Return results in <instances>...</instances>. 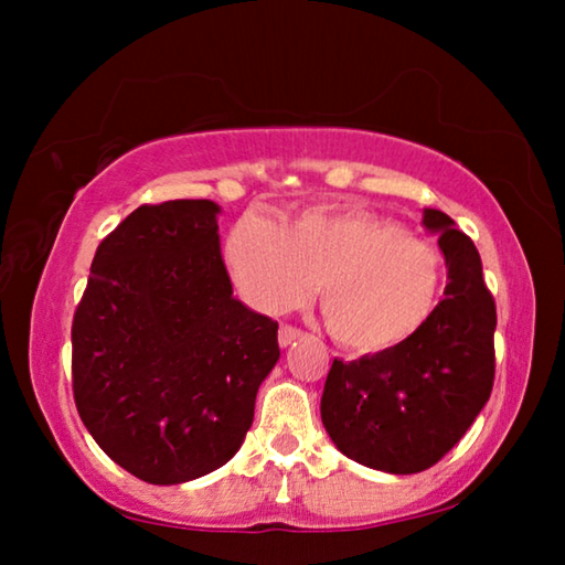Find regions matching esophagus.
Returning a JSON list of instances; mask_svg holds the SVG:
<instances>
[{
    "label": "esophagus",
    "instance_id": "obj_1",
    "mask_svg": "<svg viewBox=\"0 0 565 565\" xmlns=\"http://www.w3.org/2000/svg\"><path fill=\"white\" fill-rule=\"evenodd\" d=\"M301 337H303V331H299L296 327H286V323H281V329H279V347L281 349L291 347V343H296Z\"/></svg>",
    "mask_w": 565,
    "mask_h": 565
}]
</instances>
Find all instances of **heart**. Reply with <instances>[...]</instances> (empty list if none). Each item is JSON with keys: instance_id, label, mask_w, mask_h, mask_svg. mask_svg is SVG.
Segmentation results:
<instances>
[{"instance_id": "heart-1", "label": "heart", "mask_w": 565, "mask_h": 565, "mask_svg": "<svg viewBox=\"0 0 565 565\" xmlns=\"http://www.w3.org/2000/svg\"><path fill=\"white\" fill-rule=\"evenodd\" d=\"M224 256L242 294L269 313L303 301L321 279L327 329L359 353L414 339L444 296V259L431 244L353 206H313L279 224L246 214Z\"/></svg>"}]
</instances>
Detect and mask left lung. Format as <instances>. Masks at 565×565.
<instances>
[{"label":"left lung","instance_id":"8db88e82","mask_svg":"<svg viewBox=\"0 0 565 565\" xmlns=\"http://www.w3.org/2000/svg\"><path fill=\"white\" fill-rule=\"evenodd\" d=\"M448 284L434 319L414 339L359 361L333 359L321 420L343 456L384 473H418L461 441L493 388L495 303L471 238L438 209Z\"/></svg>","mask_w":565,"mask_h":565}]
</instances>
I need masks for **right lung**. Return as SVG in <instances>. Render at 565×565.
<instances>
[{"instance_id": "obj_1", "label": "right lung", "mask_w": 565, "mask_h": 565, "mask_svg": "<svg viewBox=\"0 0 565 565\" xmlns=\"http://www.w3.org/2000/svg\"><path fill=\"white\" fill-rule=\"evenodd\" d=\"M222 206H139L99 244L72 323L76 411L124 471L154 486L222 468L279 361V323L234 296Z\"/></svg>"}]
</instances>
